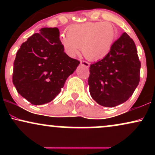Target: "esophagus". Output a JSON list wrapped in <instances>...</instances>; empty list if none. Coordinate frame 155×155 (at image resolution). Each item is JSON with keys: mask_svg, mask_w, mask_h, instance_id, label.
I'll use <instances>...</instances> for the list:
<instances>
[{"mask_svg": "<svg viewBox=\"0 0 155 155\" xmlns=\"http://www.w3.org/2000/svg\"><path fill=\"white\" fill-rule=\"evenodd\" d=\"M81 65H84V66H85L86 68H88L89 66H90V64H89V63H87V61H84V60H81Z\"/></svg>", "mask_w": 155, "mask_h": 155, "instance_id": "1", "label": "esophagus"}]
</instances>
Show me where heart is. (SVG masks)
Returning <instances> with one entry per match:
<instances>
[{
  "mask_svg": "<svg viewBox=\"0 0 155 155\" xmlns=\"http://www.w3.org/2000/svg\"><path fill=\"white\" fill-rule=\"evenodd\" d=\"M117 35V30L108 22H89L74 25L67 29V35L60 41L65 52L75 57L81 51L89 60L104 58L111 51Z\"/></svg>",
  "mask_w": 155,
  "mask_h": 155,
  "instance_id": "heart-1",
  "label": "heart"
}]
</instances>
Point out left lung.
<instances>
[{
  "label": "left lung",
  "mask_w": 155,
  "mask_h": 155,
  "mask_svg": "<svg viewBox=\"0 0 155 155\" xmlns=\"http://www.w3.org/2000/svg\"><path fill=\"white\" fill-rule=\"evenodd\" d=\"M140 68L136 44L123 33L107 56L90 65L88 84L93 100L105 107L123 104L138 85Z\"/></svg>",
  "instance_id": "1"
}]
</instances>
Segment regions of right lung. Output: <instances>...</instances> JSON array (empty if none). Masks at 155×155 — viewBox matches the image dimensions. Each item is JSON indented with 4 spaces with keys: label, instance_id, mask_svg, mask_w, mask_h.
<instances>
[{
    "label": "right lung",
    "instance_id": "add662e5",
    "mask_svg": "<svg viewBox=\"0 0 155 155\" xmlns=\"http://www.w3.org/2000/svg\"><path fill=\"white\" fill-rule=\"evenodd\" d=\"M24 42L14 62L12 81L33 105L54 99L80 62L64 51L58 28H44Z\"/></svg>",
    "mask_w": 155,
    "mask_h": 155
}]
</instances>
